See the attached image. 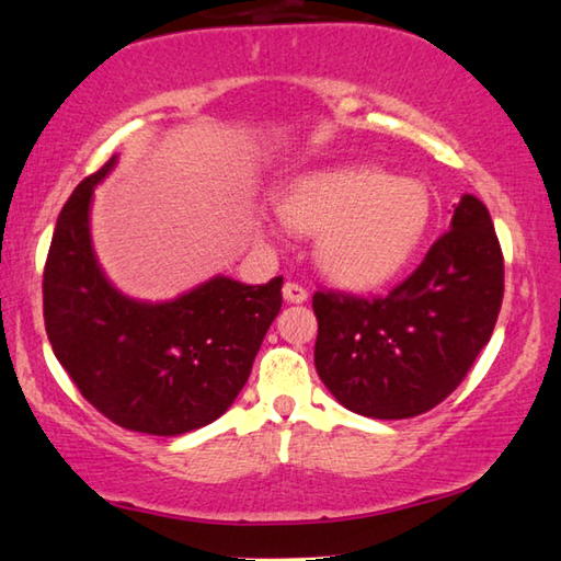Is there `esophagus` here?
I'll return each mask as SVG.
<instances>
[{
  "label": "esophagus",
  "mask_w": 561,
  "mask_h": 561,
  "mask_svg": "<svg viewBox=\"0 0 561 561\" xmlns=\"http://www.w3.org/2000/svg\"><path fill=\"white\" fill-rule=\"evenodd\" d=\"M282 294H284V301H289V304H304V301L309 299V291L304 289L301 284H297V282H287V284H284Z\"/></svg>",
  "instance_id": "obj_1"
}]
</instances>
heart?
Instances as JSON below:
<instances>
[{
	"label": "heart",
	"instance_id": "heart-1",
	"mask_svg": "<svg viewBox=\"0 0 561 561\" xmlns=\"http://www.w3.org/2000/svg\"><path fill=\"white\" fill-rule=\"evenodd\" d=\"M432 213L422 181L355 164L309 171L277 198L279 220L316 236V264L345 289H375L397 277L422 245Z\"/></svg>",
	"mask_w": 561,
	"mask_h": 561
}]
</instances>
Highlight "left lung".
I'll return each mask as SVG.
<instances>
[{
	"label": "left lung",
	"instance_id": "1",
	"mask_svg": "<svg viewBox=\"0 0 561 561\" xmlns=\"http://www.w3.org/2000/svg\"><path fill=\"white\" fill-rule=\"evenodd\" d=\"M503 304V252L491 213L466 193L449 232L382 297L313 294V363L345 410L407 420L444 402L485 348Z\"/></svg>",
	"mask_w": 561,
	"mask_h": 561
}]
</instances>
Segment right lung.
Instances as JSON below:
<instances>
[{
  "mask_svg": "<svg viewBox=\"0 0 561 561\" xmlns=\"http://www.w3.org/2000/svg\"><path fill=\"white\" fill-rule=\"evenodd\" d=\"M117 154L60 210L44 270V321L58 363L85 400L129 432L179 436L216 422L245 387L282 309V277L216 274L167 301L119 291L90 232L95 186Z\"/></svg>",
  "mask_w": 561,
  "mask_h": 561,
  "instance_id": "add662e5",
  "label": "right lung"
}]
</instances>
